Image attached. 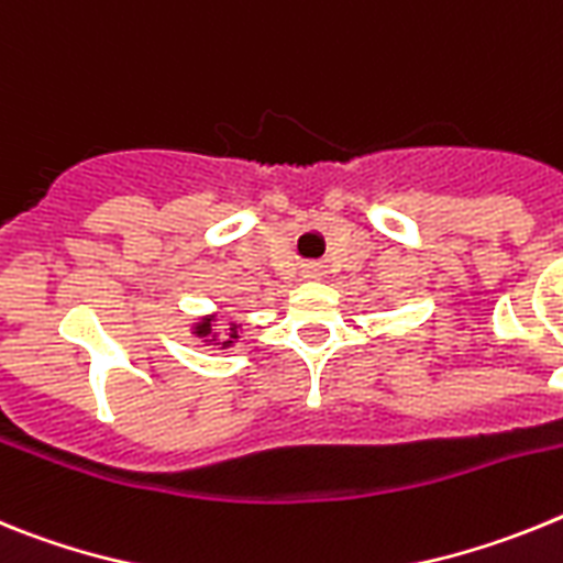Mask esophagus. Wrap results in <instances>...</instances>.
Instances as JSON below:
<instances>
[{
    "label": "esophagus",
    "mask_w": 563,
    "mask_h": 563,
    "mask_svg": "<svg viewBox=\"0 0 563 563\" xmlns=\"http://www.w3.org/2000/svg\"><path fill=\"white\" fill-rule=\"evenodd\" d=\"M322 275V268L320 266H314V263H309V266H302V277H306V280H317V277Z\"/></svg>",
    "instance_id": "1"
}]
</instances>
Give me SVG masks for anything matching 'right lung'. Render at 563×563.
Wrapping results in <instances>:
<instances>
[{
  "label": "right lung",
  "instance_id": "obj_1",
  "mask_svg": "<svg viewBox=\"0 0 563 563\" xmlns=\"http://www.w3.org/2000/svg\"><path fill=\"white\" fill-rule=\"evenodd\" d=\"M209 331H212V329H209V322H200V325H198V334H200V336H207Z\"/></svg>",
  "mask_w": 563,
  "mask_h": 563
}]
</instances>
